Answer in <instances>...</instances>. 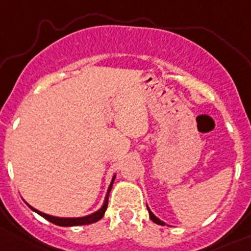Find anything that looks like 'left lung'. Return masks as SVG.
Returning a JSON list of instances; mask_svg holds the SVG:
<instances>
[{"mask_svg": "<svg viewBox=\"0 0 251 251\" xmlns=\"http://www.w3.org/2000/svg\"><path fill=\"white\" fill-rule=\"evenodd\" d=\"M147 207H148V205H147ZM148 211H149V216H150V218H151V220H152L153 223H156V224H158V225H164V223L162 222L161 219L157 218V217L155 216V214H153L152 212L150 211V208H149V207H148Z\"/></svg>", "mask_w": 251, "mask_h": 251, "instance_id": "1", "label": "left lung"}]
</instances>
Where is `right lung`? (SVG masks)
<instances>
[{
	"label": "right lung",
	"instance_id": "right-lung-1",
	"mask_svg": "<svg viewBox=\"0 0 251 251\" xmlns=\"http://www.w3.org/2000/svg\"><path fill=\"white\" fill-rule=\"evenodd\" d=\"M114 178H115V175L113 176L112 182H111V184H109V187H108V191H107L106 198H104V202H103L102 207H101L99 211L94 212V213L89 214V216L79 217V218H59V217L50 216V214L43 213V212L35 210L34 207L29 206L28 203H27V205H28V207L31 208L32 211L37 212V213L39 214V216L43 217V218H45L46 220H49V222L53 223V224L59 225V226H78V225L93 224V223H96V222H98V220H100L101 218H102L104 212H106V210H107V205H108V195H109V192H111V189H112L113 182H114Z\"/></svg>",
	"mask_w": 251,
	"mask_h": 251
}]
</instances>
